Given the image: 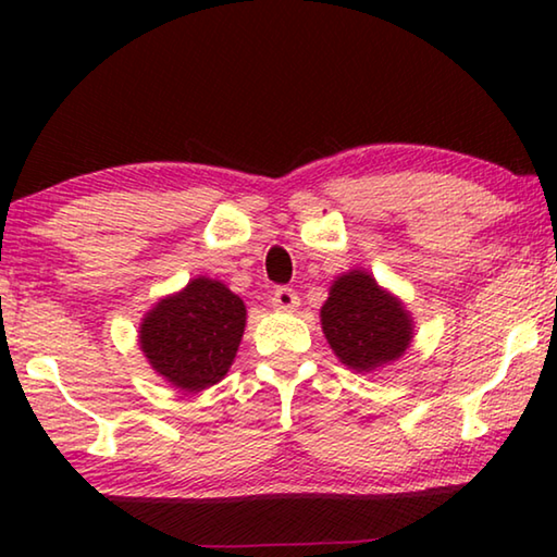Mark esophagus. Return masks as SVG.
I'll return each instance as SVG.
<instances>
[{
	"label": "esophagus",
	"instance_id": "34e87169",
	"mask_svg": "<svg viewBox=\"0 0 557 557\" xmlns=\"http://www.w3.org/2000/svg\"><path fill=\"white\" fill-rule=\"evenodd\" d=\"M272 307L277 309V312H295L299 307V297L297 292L292 287H277L272 292Z\"/></svg>",
	"mask_w": 557,
	"mask_h": 557
}]
</instances>
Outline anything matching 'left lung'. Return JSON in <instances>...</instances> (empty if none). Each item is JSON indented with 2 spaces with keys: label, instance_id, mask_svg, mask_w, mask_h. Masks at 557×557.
Masks as SVG:
<instances>
[{
  "label": "left lung",
  "instance_id": "obj_1",
  "mask_svg": "<svg viewBox=\"0 0 557 557\" xmlns=\"http://www.w3.org/2000/svg\"><path fill=\"white\" fill-rule=\"evenodd\" d=\"M322 329L334 354L348 369L373 371L395 361L410 344V317L395 297L366 272H348L334 282L322 307Z\"/></svg>",
  "mask_w": 557,
  "mask_h": 557
}]
</instances>
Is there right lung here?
<instances>
[{"label":"right lung","mask_w":557,"mask_h":557,"mask_svg":"<svg viewBox=\"0 0 557 557\" xmlns=\"http://www.w3.org/2000/svg\"><path fill=\"white\" fill-rule=\"evenodd\" d=\"M245 329V305L221 282L199 277L147 314L139 344L157 373L203 391L228 373Z\"/></svg>","instance_id":"obj_1"}]
</instances>
